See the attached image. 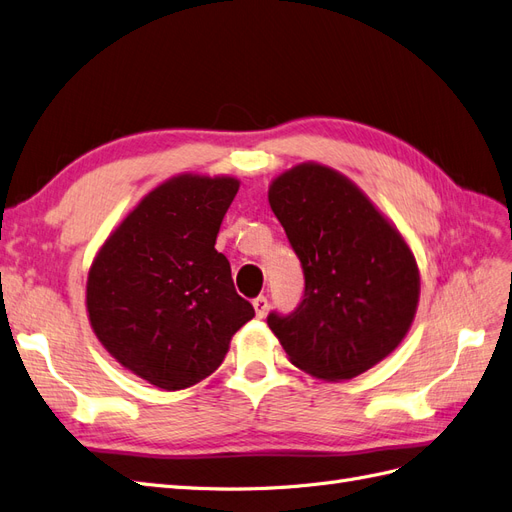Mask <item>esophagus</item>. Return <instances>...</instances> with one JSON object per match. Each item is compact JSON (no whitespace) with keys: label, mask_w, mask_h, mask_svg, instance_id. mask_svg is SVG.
Listing matches in <instances>:
<instances>
[{"label":"esophagus","mask_w":512,"mask_h":512,"mask_svg":"<svg viewBox=\"0 0 512 512\" xmlns=\"http://www.w3.org/2000/svg\"><path fill=\"white\" fill-rule=\"evenodd\" d=\"M253 306H255V315L257 317H264L268 313V298L266 296H257L253 300Z\"/></svg>","instance_id":"1"}]
</instances>
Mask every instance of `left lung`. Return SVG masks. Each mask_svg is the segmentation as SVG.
Instances as JSON below:
<instances>
[{
  "instance_id": "left-lung-1",
  "label": "left lung",
  "mask_w": 512,
  "mask_h": 512,
  "mask_svg": "<svg viewBox=\"0 0 512 512\" xmlns=\"http://www.w3.org/2000/svg\"><path fill=\"white\" fill-rule=\"evenodd\" d=\"M270 208L294 248L302 302L268 326L298 369L328 382L352 379L384 360L410 330L420 276L416 259L345 175L304 163L279 175Z\"/></svg>"
}]
</instances>
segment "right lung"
Here are the masks:
<instances>
[{
	"label": "right lung",
	"instance_id": "right-lung-1",
	"mask_svg": "<svg viewBox=\"0 0 512 512\" xmlns=\"http://www.w3.org/2000/svg\"><path fill=\"white\" fill-rule=\"evenodd\" d=\"M236 178L178 175L141 199L87 276V313L122 367L163 390L214 373L253 304L238 296L214 244Z\"/></svg>",
	"mask_w": 512,
	"mask_h": 512
}]
</instances>
